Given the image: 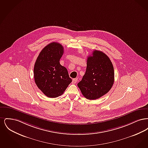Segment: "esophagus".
Returning <instances> with one entry per match:
<instances>
[{"instance_id": "34e87169", "label": "esophagus", "mask_w": 148, "mask_h": 148, "mask_svg": "<svg viewBox=\"0 0 148 148\" xmlns=\"http://www.w3.org/2000/svg\"><path fill=\"white\" fill-rule=\"evenodd\" d=\"M77 78H75V79H73V81H72V83H73V84H75V83L77 82Z\"/></svg>"}]
</instances>
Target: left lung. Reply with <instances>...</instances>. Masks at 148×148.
<instances>
[{
    "mask_svg": "<svg viewBox=\"0 0 148 148\" xmlns=\"http://www.w3.org/2000/svg\"><path fill=\"white\" fill-rule=\"evenodd\" d=\"M86 69L77 84L82 94L89 100L100 98L109 92L114 82L113 64L102 51L95 50L88 56Z\"/></svg>",
    "mask_w": 148,
    "mask_h": 148,
    "instance_id": "obj_1",
    "label": "left lung"
}]
</instances>
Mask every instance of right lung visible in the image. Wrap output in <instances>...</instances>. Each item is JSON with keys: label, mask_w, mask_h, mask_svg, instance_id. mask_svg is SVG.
<instances>
[{"label": "right lung", "mask_w": 148, "mask_h": 148, "mask_svg": "<svg viewBox=\"0 0 148 148\" xmlns=\"http://www.w3.org/2000/svg\"><path fill=\"white\" fill-rule=\"evenodd\" d=\"M63 53L62 45L51 42L42 49L35 62V84L49 98H56L62 95L72 82L66 68L59 62Z\"/></svg>", "instance_id": "1"}]
</instances>
